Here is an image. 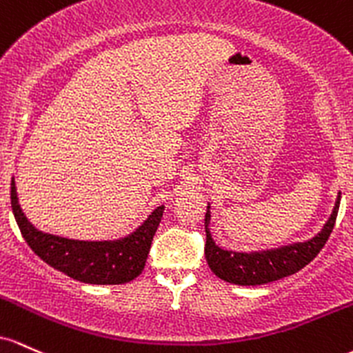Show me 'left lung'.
Listing matches in <instances>:
<instances>
[{"mask_svg":"<svg viewBox=\"0 0 353 353\" xmlns=\"http://www.w3.org/2000/svg\"><path fill=\"white\" fill-rule=\"evenodd\" d=\"M340 207V193L336 196L335 207L332 210L330 219L323 225V228L307 241L285 245V247L270 248V250L259 252H233L219 247L212 239L210 233V205L205 213V233H207V243H205V259L208 267L216 276L228 283L235 285H263L275 282L283 276L294 275L302 270L305 265L319 255L323 245L327 243L332 230H334L336 213Z\"/></svg>","mask_w":353,"mask_h":353,"instance_id":"1","label":"left lung"}]
</instances>
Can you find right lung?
<instances>
[{
	"mask_svg": "<svg viewBox=\"0 0 353 353\" xmlns=\"http://www.w3.org/2000/svg\"><path fill=\"white\" fill-rule=\"evenodd\" d=\"M11 208L23 239L43 262L71 279L93 285L132 282L143 272L153 236L165 207H157L133 233L120 240L83 241L39 232L30 223L18 203L17 185L11 180Z\"/></svg>",
	"mask_w": 353,
	"mask_h": 353,
	"instance_id": "obj_1",
	"label": "right lung"
}]
</instances>
